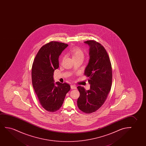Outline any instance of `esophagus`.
I'll return each mask as SVG.
<instances>
[{
    "instance_id": "34e87169",
    "label": "esophagus",
    "mask_w": 146,
    "mask_h": 146,
    "mask_svg": "<svg viewBox=\"0 0 146 146\" xmlns=\"http://www.w3.org/2000/svg\"><path fill=\"white\" fill-rule=\"evenodd\" d=\"M71 88L72 89H76L77 87H76V86H75V85H71Z\"/></svg>"
}]
</instances>
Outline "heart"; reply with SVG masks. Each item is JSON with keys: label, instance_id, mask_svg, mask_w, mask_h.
<instances>
[{"label": "heart", "instance_id": "b5f03b06", "mask_svg": "<svg viewBox=\"0 0 146 146\" xmlns=\"http://www.w3.org/2000/svg\"><path fill=\"white\" fill-rule=\"evenodd\" d=\"M70 53L73 60L78 58H84V55L83 52L80 48L78 47L72 48L70 50Z\"/></svg>", "mask_w": 146, "mask_h": 146}]
</instances>
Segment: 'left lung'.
<instances>
[{
	"instance_id": "obj_1",
	"label": "left lung",
	"mask_w": 146,
	"mask_h": 146,
	"mask_svg": "<svg viewBox=\"0 0 146 146\" xmlns=\"http://www.w3.org/2000/svg\"><path fill=\"white\" fill-rule=\"evenodd\" d=\"M89 46V60L85 70L88 78L89 90L77 87L80 96L78 108L86 113L95 112L104 104L110 92L112 82V66L107 52L100 43L88 40L84 42Z\"/></svg>"
}]
</instances>
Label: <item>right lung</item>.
<instances>
[{"label": "right lung", "mask_w": 146, "mask_h": 146, "mask_svg": "<svg viewBox=\"0 0 146 146\" xmlns=\"http://www.w3.org/2000/svg\"><path fill=\"white\" fill-rule=\"evenodd\" d=\"M68 46L51 41L40 48L32 64V82L39 101L49 112L59 110L64 102L70 86L66 83H54V70L59 67V57Z\"/></svg>", "instance_id": "add662e5"}]
</instances>
